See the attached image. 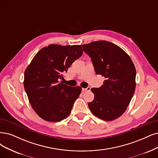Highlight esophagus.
Returning <instances> with one entry per match:
<instances>
[{
  "label": "esophagus",
  "mask_w": 158,
  "mask_h": 158,
  "mask_svg": "<svg viewBox=\"0 0 158 158\" xmlns=\"http://www.w3.org/2000/svg\"><path fill=\"white\" fill-rule=\"evenodd\" d=\"M90 89H91V88H90V86H88V87H87V88L86 89H82V90H83V92H88V91H90Z\"/></svg>",
  "instance_id": "1"
}]
</instances>
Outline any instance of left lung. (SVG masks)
Masks as SVG:
<instances>
[{"label": "left lung", "instance_id": "8db88e82", "mask_svg": "<svg viewBox=\"0 0 158 158\" xmlns=\"http://www.w3.org/2000/svg\"><path fill=\"white\" fill-rule=\"evenodd\" d=\"M82 46L91 58L96 74L106 78L102 86L91 89L94 99L89 103V107L99 118L115 120L126 111L135 92V66L123 49L107 41Z\"/></svg>", "mask_w": 158, "mask_h": 158}]
</instances>
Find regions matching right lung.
<instances>
[{
  "label": "right lung",
  "mask_w": 158,
  "mask_h": 158,
  "mask_svg": "<svg viewBox=\"0 0 158 158\" xmlns=\"http://www.w3.org/2000/svg\"><path fill=\"white\" fill-rule=\"evenodd\" d=\"M83 52L81 45L51 44L40 50L27 66L25 90L32 109L42 119L61 121L71 113L81 88L68 86L59 79Z\"/></svg>",
  "instance_id": "1"
}]
</instances>
